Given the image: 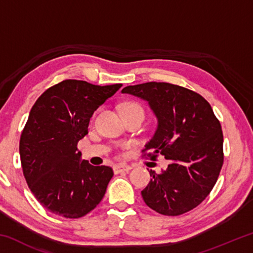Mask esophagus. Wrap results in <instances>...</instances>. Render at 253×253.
I'll return each mask as SVG.
<instances>
[{"label":"esophagus","mask_w":253,"mask_h":253,"mask_svg":"<svg viewBox=\"0 0 253 253\" xmlns=\"http://www.w3.org/2000/svg\"><path fill=\"white\" fill-rule=\"evenodd\" d=\"M131 168L129 165H124V164H118L114 166V172L115 174L122 173V172H129Z\"/></svg>","instance_id":"1"}]
</instances>
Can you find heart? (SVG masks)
<instances>
[{"label": "heart", "mask_w": 253, "mask_h": 253, "mask_svg": "<svg viewBox=\"0 0 253 253\" xmlns=\"http://www.w3.org/2000/svg\"><path fill=\"white\" fill-rule=\"evenodd\" d=\"M136 107H138V108H140V107L135 104V102H126V104L123 105V109H128V108H136Z\"/></svg>", "instance_id": "1"}]
</instances>
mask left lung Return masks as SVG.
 Returning a JSON list of instances; mask_svg holds the SVG:
<instances>
[{"label":"left lung","instance_id":"left-lung-1","mask_svg":"<svg viewBox=\"0 0 253 253\" xmlns=\"http://www.w3.org/2000/svg\"><path fill=\"white\" fill-rule=\"evenodd\" d=\"M148 102L156 130L143 152L169 161L142 191L144 202L163 215H181L202 203L223 165V134L212 107L190 89L168 83L127 85L122 90Z\"/></svg>","mask_w":253,"mask_h":253}]
</instances>
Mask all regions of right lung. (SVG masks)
<instances>
[{
	"label": "right lung",
	"mask_w": 253,
	"mask_h": 253,
	"mask_svg": "<svg viewBox=\"0 0 253 253\" xmlns=\"http://www.w3.org/2000/svg\"><path fill=\"white\" fill-rule=\"evenodd\" d=\"M122 85L68 79L33 105L20 139L21 164L29 188L51 213L78 219L104 198L113 169L81 160L77 144L92 114Z\"/></svg>",
	"instance_id": "obj_1"
}]
</instances>
